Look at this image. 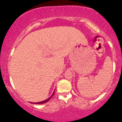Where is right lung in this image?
I'll list each match as a JSON object with an SVG mask.
<instances>
[{
	"instance_id": "obj_1",
	"label": "right lung",
	"mask_w": 122,
	"mask_h": 122,
	"mask_svg": "<svg viewBox=\"0 0 122 122\" xmlns=\"http://www.w3.org/2000/svg\"><path fill=\"white\" fill-rule=\"evenodd\" d=\"M54 92H55V91H54V93H53V94H52V95L49 98H48V99H47V100H45V101H41V102H36V103H35V104H44V103H46V102H48V101H49V100H50V99H51V98L52 97L53 95H54Z\"/></svg>"
}]
</instances>
